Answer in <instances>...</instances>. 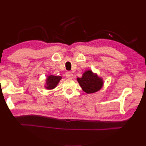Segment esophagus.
I'll use <instances>...</instances> for the list:
<instances>
[{
  "mask_svg": "<svg viewBox=\"0 0 146 146\" xmlns=\"http://www.w3.org/2000/svg\"><path fill=\"white\" fill-rule=\"evenodd\" d=\"M66 77L68 79H72L73 78V75L70 71H67L66 73Z\"/></svg>",
  "mask_w": 146,
  "mask_h": 146,
  "instance_id": "esophagus-1",
  "label": "esophagus"
}]
</instances>
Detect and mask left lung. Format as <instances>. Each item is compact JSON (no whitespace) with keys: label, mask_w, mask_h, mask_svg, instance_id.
<instances>
[{"label":"left lung","mask_w":146,"mask_h":146,"mask_svg":"<svg viewBox=\"0 0 146 146\" xmlns=\"http://www.w3.org/2000/svg\"><path fill=\"white\" fill-rule=\"evenodd\" d=\"M77 81L82 90L86 94L95 93L102 88L104 85L103 80L91 70L83 73L82 78H77Z\"/></svg>","instance_id":"left-lung-1"}]
</instances>
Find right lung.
<instances>
[{
	"label": "right lung",
	"mask_w": 146,
	"mask_h": 146,
	"mask_svg": "<svg viewBox=\"0 0 146 146\" xmlns=\"http://www.w3.org/2000/svg\"><path fill=\"white\" fill-rule=\"evenodd\" d=\"M62 77L60 76L49 75L46 81L45 88L48 90H52L57 86L58 83L61 80Z\"/></svg>",
	"instance_id": "obj_1"
}]
</instances>
